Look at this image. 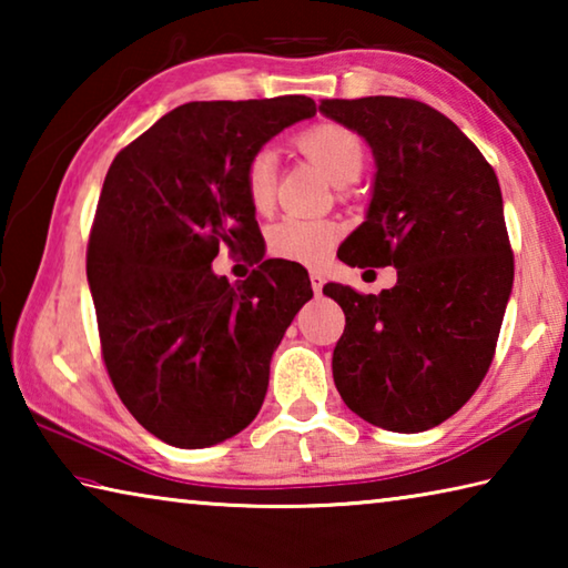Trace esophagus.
Returning <instances> with one entry per match:
<instances>
[{"label": "esophagus", "mask_w": 568, "mask_h": 568, "mask_svg": "<svg viewBox=\"0 0 568 568\" xmlns=\"http://www.w3.org/2000/svg\"><path fill=\"white\" fill-rule=\"evenodd\" d=\"M311 285H313V293L321 295L323 285H325V275L318 273V271H311Z\"/></svg>", "instance_id": "1"}]
</instances>
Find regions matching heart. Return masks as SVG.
Wrapping results in <instances>:
<instances>
[{
	"label": "heart",
	"mask_w": 568,
	"mask_h": 568,
	"mask_svg": "<svg viewBox=\"0 0 568 568\" xmlns=\"http://www.w3.org/2000/svg\"><path fill=\"white\" fill-rule=\"evenodd\" d=\"M295 148L318 168L333 185L345 187L361 178L365 145L358 132L338 122H318L295 138ZM243 187L247 203L265 213L275 197V158L271 150L255 152L247 160ZM338 240V227L328 220L287 215L267 230V250L281 261L321 265Z\"/></svg>",
	"instance_id": "obj_1"
}]
</instances>
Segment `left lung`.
I'll return each mask as SVG.
<instances>
[{"label": "left lung", "instance_id": "left-lung-1", "mask_svg": "<svg viewBox=\"0 0 568 568\" xmlns=\"http://www.w3.org/2000/svg\"><path fill=\"white\" fill-rule=\"evenodd\" d=\"M321 112L365 138L378 165L368 217L338 257L398 271L378 295L323 287L345 313L335 388L373 426L418 434L454 416L494 361L514 285L501 187L474 142L426 102L323 100Z\"/></svg>", "mask_w": 568, "mask_h": 568}]
</instances>
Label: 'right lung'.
<instances>
[{"mask_svg": "<svg viewBox=\"0 0 568 568\" xmlns=\"http://www.w3.org/2000/svg\"><path fill=\"white\" fill-rule=\"evenodd\" d=\"M313 114L305 94L187 102L108 170L88 243L102 361L124 408L170 446H215L257 416L273 351L313 297L291 261L257 255L237 285L210 267L220 245L263 240L247 160Z\"/></svg>", "mask_w": 568, "mask_h": 568, "instance_id": "1", "label": "right lung"}]
</instances>
